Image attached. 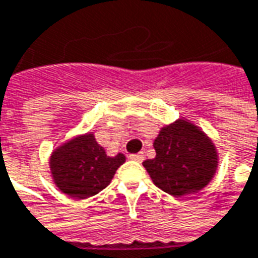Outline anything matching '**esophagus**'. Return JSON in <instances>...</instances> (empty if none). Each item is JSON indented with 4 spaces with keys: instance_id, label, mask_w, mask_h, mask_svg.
<instances>
[{
    "instance_id": "esophagus-1",
    "label": "esophagus",
    "mask_w": 258,
    "mask_h": 258,
    "mask_svg": "<svg viewBox=\"0 0 258 258\" xmlns=\"http://www.w3.org/2000/svg\"><path fill=\"white\" fill-rule=\"evenodd\" d=\"M130 158L131 160H136L138 163H141L143 160H144V154L143 153H138V154H130Z\"/></svg>"
}]
</instances>
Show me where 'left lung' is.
<instances>
[{
  "mask_svg": "<svg viewBox=\"0 0 258 258\" xmlns=\"http://www.w3.org/2000/svg\"><path fill=\"white\" fill-rule=\"evenodd\" d=\"M153 146L156 157L143 165L157 187L174 197L199 192L217 171L216 144L190 120L178 118L164 125Z\"/></svg>",
  "mask_w": 258,
  "mask_h": 258,
  "instance_id": "8db88e82",
  "label": "left lung"
}]
</instances>
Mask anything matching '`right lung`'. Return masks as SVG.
I'll use <instances>...</instances> for the list:
<instances>
[{
    "label": "right lung",
    "instance_id": "1",
    "mask_svg": "<svg viewBox=\"0 0 258 258\" xmlns=\"http://www.w3.org/2000/svg\"><path fill=\"white\" fill-rule=\"evenodd\" d=\"M125 156L118 153L110 157L93 133L78 134L62 143L49 156L52 181L64 194L74 199H88L104 190Z\"/></svg>",
    "mask_w": 258,
    "mask_h": 258
}]
</instances>
